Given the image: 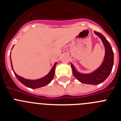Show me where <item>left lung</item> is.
Returning a JSON list of instances; mask_svg holds the SVG:
<instances>
[{
    "label": "left lung",
    "instance_id": "obj_1",
    "mask_svg": "<svg viewBox=\"0 0 121 121\" xmlns=\"http://www.w3.org/2000/svg\"><path fill=\"white\" fill-rule=\"evenodd\" d=\"M95 34L101 39L105 47V56L103 62L99 67L90 73H81L76 70L75 67L71 63V68L74 76L81 83L91 85H98L103 82L110 75L114 63V54L106 38L100 33L94 31Z\"/></svg>",
    "mask_w": 121,
    "mask_h": 121
}]
</instances>
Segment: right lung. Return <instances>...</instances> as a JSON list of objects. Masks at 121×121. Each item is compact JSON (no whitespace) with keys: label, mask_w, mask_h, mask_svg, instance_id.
Masks as SVG:
<instances>
[{"label":"right lung","mask_w":121,"mask_h":121,"mask_svg":"<svg viewBox=\"0 0 121 121\" xmlns=\"http://www.w3.org/2000/svg\"><path fill=\"white\" fill-rule=\"evenodd\" d=\"M10 60L11 65V67H12V70L13 71L14 73V75L16 76V77L17 78V79L19 80L22 84H23V85H25V86H27V87H28V88H32V89H35V88H40V87H42V86H45V85H48V84H50V82H51V81L53 80V78H54V73H55V68L56 66V64H57V62H56L55 64H54V65L52 67V68L51 69L50 72H49L48 74H47L45 76L43 77V78H40V79H38L32 80L27 79L23 78V77H21L20 76L17 75V74L15 73V71H14L13 70L12 61H11V53Z\"/></svg>","instance_id":"right-lung-1"}]
</instances>
